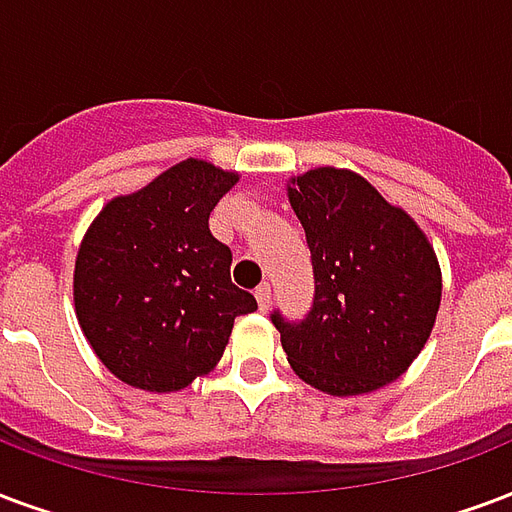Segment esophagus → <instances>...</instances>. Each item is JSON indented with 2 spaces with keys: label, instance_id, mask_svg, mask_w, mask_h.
Returning a JSON list of instances; mask_svg holds the SVG:
<instances>
[{
  "label": "esophagus",
  "instance_id": "obj_1",
  "mask_svg": "<svg viewBox=\"0 0 512 512\" xmlns=\"http://www.w3.org/2000/svg\"><path fill=\"white\" fill-rule=\"evenodd\" d=\"M255 298H257V306L266 312L268 306H271V285H268V282H263V285L255 290Z\"/></svg>",
  "mask_w": 512,
  "mask_h": 512
}]
</instances>
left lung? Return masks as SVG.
I'll list each match as a JSON object with an SVG mask.
<instances>
[{
	"label": "left lung",
	"mask_w": 512,
	"mask_h": 512,
	"mask_svg": "<svg viewBox=\"0 0 512 512\" xmlns=\"http://www.w3.org/2000/svg\"><path fill=\"white\" fill-rule=\"evenodd\" d=\"M290 203L312 255L314 295L301 320L271 312L287 361L333 396L377 391L415 361L434 328V249L352 170H309L293 179Z\"/></svg>",
	"instance_id": "obj_1"
}]
</instances>
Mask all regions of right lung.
<instances>
[{"mask_svg":"<svg viewBox=\"0 0 512 512\" xmlns=\"http://www.w3.org/2000/svg\"><path fill=\"white\" fill-rule=\"evenodd\" d=\"M238 181L184 160L135 195L111 200L75 260V314L92 350L121 382L181 391L211 372L233 320L257 309L233 285L230 246L208 217Z\"/></svg>","mask_w":512,"mask_h":512,"instance_id":"1","label":"right lung"}]
</instances>
